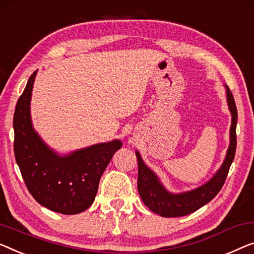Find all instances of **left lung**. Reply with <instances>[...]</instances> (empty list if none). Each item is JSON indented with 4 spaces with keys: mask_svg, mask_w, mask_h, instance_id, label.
<instances>
[{
    "mask_svg": "<svg viewBox=\"0 0 254 254\" xmlns=\"http://www.w3.org/2000/svg\"><path fill=\"white\" fill-rule=\"evenodd\" d=\"M227 101L231 112V127H230V145L228 149L227 157L218 173L206 185L199 187L189 192L173 194L161 186L159 180L152 171H150L143 163L139 153L136 151L138 164L137 189L143 203L150 211L165 218H175V216H185L197 211L211 201L225 185L228 172L233 164L235 152H236V125H237V109L235 100L229 88L227 87Z\"/></svg>",
    "mask_w": 254,
    "mask_h": 254,
    "instance_id": "1",
    "label": "left lung"
}]
</instances>
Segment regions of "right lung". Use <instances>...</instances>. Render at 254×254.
Wrapping results in <instances>:
<instances>
[{"mask_svg": "<svg viewBox=\"0 0 254 254\" xmlns=\"http://www.w3.org/2000/svg\"><path fill=\"white\" fill-rule=\"evenodd\" d=\"M36 71L17 102L13 115L16 161L29 193L42 206L62 214H78L93 204L101 176L123 143L118 139L57 156L32 127L29 115Z\"/></svg>", "mask_w": 254, "mask_h": 254, "instance_id": "obj_1", "label": "right lung"}]
</instances>
